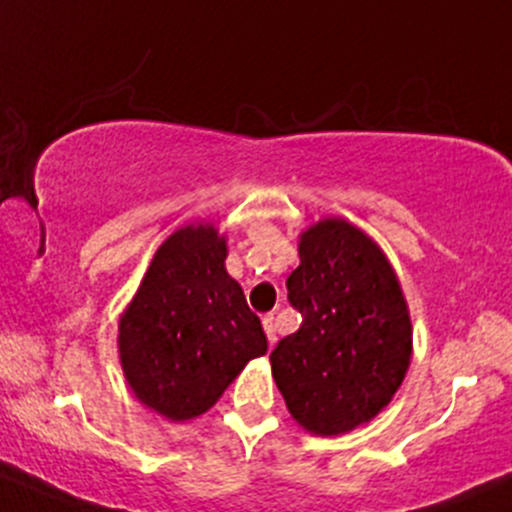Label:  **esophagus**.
<instances>
[{
	"label": "esophagus",
	"mask_w": 512,
	"mask_h": 512,
	"mask_svg": "<svg viewBox=\"0 0 512 512\" xmlns=\"http://www.w3.org/2000/svg\"><path fill=\"white\" fill-rule=\"evenodd\" d=\"M262 328H265L269 345H274V340H277V330H274V316H272V313H267V316L262 318Z\"/></svg>",
	"instance_id": "obj_1"
}]
</instances>
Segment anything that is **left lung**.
<instances>
[{
  "instance_id": "1",
  "label": "left lung",
  "mask_w": 512,
  "mask_h": 512,
  "mask_svg": "<svg viewBox=\"0 0 512 512\" xmlns=\"http://www.w3.org/2000/svg\"><path fill=\"white\" fill-rule=\"evenodd\" d=\"M299 257L286 291L301 325L269 355L272 376L296 423L340 435L398 391L411 362V318L384 252L347 221L308 228Z\"/></svg>"
}]
</instances>
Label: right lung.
<instances>
[{"label": "right lung", "mask_w": 512, "mask_h": 512, "mask_svg": "<svg viewBox=\"0 0 512 512\" xmlns=\"http://www.w3.org/2000/svg\"><path fill=\"white\" fill-rule=\"evenodd\" d=\"M223 262L226 240L216 228L177 230L121 316L123 374L140 403L170 420L209 411L240 369L267 352L260 318Z\"/></svg>", "instance_id": "add662e5"}]
</instances>
